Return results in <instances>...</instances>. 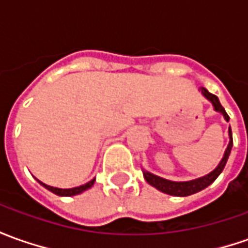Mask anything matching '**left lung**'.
Wrapping results in <instances>:
<instances>
[{
    "instance_id": "8db88e82",
    "label": "left lung",
    "mask_w": 248,
    "mask_h": 248,
    "mask_svg": "<svg viewBox=\"0 0 248 248\" xmlns=\"http://www.w3.org/2000/svg\"><path fill=\"white\" fill-rule=\"evenodd\" d=\"M202 95L205 96L206 99H208L209 102L213 104V107H215V111L217 112H221L223 114V117L225 118V121L228 122L230 121V117H228V114L225 112L224 110V107L220 104V100H218V97L216 95H213V93H210L206 88H201ZM228 134H230V144L227 146V149H225V152H224V156L221 161L218 163V166L212 171V172H209L208 175H205V176H202V178H198V179H194V181H188V182H173V181H168V179H164V178H160L157 175H153V173L148 172V171H144V178H145V181L153 186V187H156L160 191H163V193H166V194L170 195H176V197H187V195L195 194V193H198V191H201L203 188H206L209 185H212L213 182L216 181L217 176L220 175V173L223 172L224 167L227 164V160L230 157V153L231 149H232V145H233V141H232V131H231V126L230 129H228Z\"/></svg>"
}]
</instances>
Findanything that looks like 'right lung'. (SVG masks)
Here are the masks:
<instances>
[{
	"mask_svg": "<svg viewBox=\"0 0 248 248\" xmlns=\"http://www.w3.org/2000/svg\"><path fill=\"white\" fill-rule=\"evenodd\" d=\"M47 190H50L51 193L57 195H61V197H72V195H77V194H81L82 191H85V190H88L93 186V183H95V179H92V181H89L88 183H85V185H82V186H78V187H73V188H58V187H53V186H48L46 183H43V182L38 181Z\"/></svg>",
	"mask_w": 248,
	"mask_h": 248,
	"instance_id": "1",
	"label": "right lung"
}]
</instances>
